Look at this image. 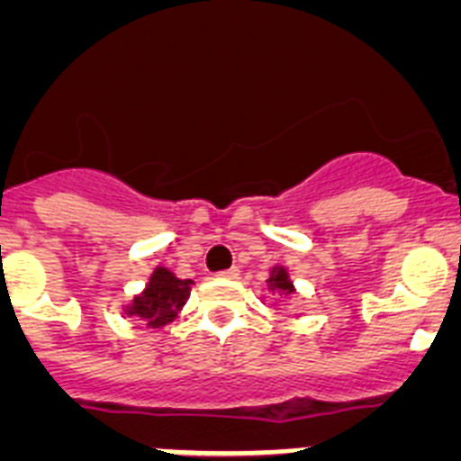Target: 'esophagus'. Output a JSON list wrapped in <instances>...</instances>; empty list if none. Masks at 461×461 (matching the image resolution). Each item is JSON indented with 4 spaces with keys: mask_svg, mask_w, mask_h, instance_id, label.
<instances>
[{
    "mask_svg": "<svg viewBox=\"0 0 461 461\" xmlns=\"http://www.w3.org/2000/svg\"><path fill=\"white\" fill-rule=\"evenodd\" d=\"M219 276H223V279H238L240 270H238V267H228V270L219 272Z\"/></svg>",
    "mask_w": 461,
    "mask_h": 461,
    "instance_id": "obj_1",
    "label": "esophagus"
}]
</instances>
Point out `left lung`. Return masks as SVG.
Returning a JSON list of instances; mask_svg holds the SVG:
<instances>
[{"label": "left lung", "instance_id": "8db88e82", "mask_svg": "<svg viewBox=\"0 0 461 461\" xmlns=\"http://www.w3.org/2000/svg\"><path fill=\"white\" fill-rule=\"evenodd\" d=\"M272 291H281V293H293V284L288 281V275L284 267H275L270 276Z\"/></svg>", "mask_w": 461, "mask_h": 461}]
</instances>
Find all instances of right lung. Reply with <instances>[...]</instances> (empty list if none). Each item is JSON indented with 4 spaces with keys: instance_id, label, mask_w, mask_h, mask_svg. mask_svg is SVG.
<instances>
[{
    "instance_id": "right-lung-1",
    "label": "right lung",
    "mask_w": 461,
    "mask_h": 461,
    "mask_svg": "<svg viewBox=\"0 0 461 461\" xmlns=\"http://www.w3.org/2000/svg\"><path fill=\"white\" fill-rule=\"evenodd\" d=\"M189 291L191 279H177L166 267H157L145 293L133 300L131 307H126V313L138 316L152 328H161L177 316L189 297Z\"/></svg>"
}]
</instances>
